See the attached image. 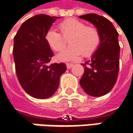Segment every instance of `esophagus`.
<instances>
[{
  "mask_svg": "<svg viewBox=\"0 0 133 133\" xmlns=\"http://www.w3.org/2000/svg\"><path fill=\"white\" fill-rule=\"evenodd\" d=\"M73 66H74V65L71 63H67L66 64V67L68 69H71Z\"/></svg>",
  "mask_w": 133,
  "mask_h": 133,
  "instance_id": "esophagus-1",
  "label": "esophagus"
}]
</instances>
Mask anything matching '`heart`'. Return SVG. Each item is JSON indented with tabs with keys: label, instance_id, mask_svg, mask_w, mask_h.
<instances>
[{
	"label": "heart",
	"instance_id": "heart-1",
	"mask_svg": "<svg viewBox=\"0 0 133 133\" xmlns=\"http://www.w3.org/2000/svg\"><path fill=\"white\" fill-rule=\"evenodd\" d=\"M59 28L62 35L55 30L50 29L45 36L47 43L55 51L62 50L66 45V39L69 38L71 46L57 55L59 60H77L82 54L84 56H89L100 45L101 36L97 29L86 26L81 21L75 18L66 19L61 22Z\"/></svg>",
	"mask_w": 133,
	"mask_h": 133
}]
</instances>
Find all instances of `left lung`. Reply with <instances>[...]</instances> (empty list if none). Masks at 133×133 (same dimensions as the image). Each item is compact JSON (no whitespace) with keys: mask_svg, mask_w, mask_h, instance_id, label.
Returning a JSON list of instances; mask_svg holds the SVG:
<instances>
[{"mask_svg":"<svg viewBox=\"0 0 133 133\" xmlns=\"http://www.w3.org/2000/svg\"><path fill=\"white\" fill-rule=\"evenodd\" d=\"M79 17L93 24L101 36L100 45L91 59L82 64L85 71L79 84L89 95L101 97L112 90L118 79V32L112 22L103 16L91 13Z\"/></svg>","mask_w":133,"mask_h":133,"instance_id":"left-lung-1","label":"left lung"}]
</instances>
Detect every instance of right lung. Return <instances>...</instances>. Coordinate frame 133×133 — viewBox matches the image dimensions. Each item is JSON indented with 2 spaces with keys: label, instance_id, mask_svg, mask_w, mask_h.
<instances>
[{
  "label": "right lung",
  "instance_id": "obj_1",
  "mask_svg": "<svg viewBox=\"0 0 133 133\" xmlns=\"http://www.w3.org/2000/svg\"><path fill=\"white\" fill-rule=\"evenodd\" d=\"M57 17L37 15L25 21L14 37L13 57L17 77L29 95L45 99L53 95L66 71L65 63H48L54 56L45 36Z\"/></svg>",
  "mask_w": 133,
  "mask_h": 133
}]
</instances>
